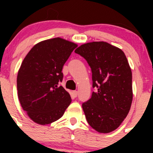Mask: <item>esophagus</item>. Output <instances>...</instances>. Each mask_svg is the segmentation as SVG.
Returning a JSON list of instances; mask_svg holds the SVG:
<instances>
[{"label": "esophagus", "instance_id": "1", "mask_svg": "<svg viewBox=\"0 0 153 153\" xmlns=\"http://www.w3.org/2000/svg\"><path fill=\"white\" fill-rule=\"evenodd\" d=\"M72 94H73L74 96L77 97V95H78V92H77V91H73V92H72Z\"/></svg>", "mask_w": 153, "mask_h": 153}]
</instances>
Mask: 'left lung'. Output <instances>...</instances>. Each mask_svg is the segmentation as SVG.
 <instances>
[{
	"instance_id": "obj_1",
	"label": "left lung",
	"mask_w": 153,
	"mask_h": 153,
	"mask_svg": "<svg viewBox=\"0 0 153 153\" xmlns=\"http://www.w3.org/2000/svg\"><path fill=\"white\" fill-rule=\"evenodd\" d=\"M75 52L87 61L92 86L96 87L82 104L86 121L97 132H112L124 121L132 104V70L127 58L121 49L104 41L82 44Z\"/></svg>"
}]
</instances>
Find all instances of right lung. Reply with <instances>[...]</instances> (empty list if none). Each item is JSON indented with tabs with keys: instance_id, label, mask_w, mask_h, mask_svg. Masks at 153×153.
<instances>
[{
	"instance_id": "obj_1",
	"label": "right lung",
	"mask_w": 153,
	"mask_h": 153,
	"mask_svg": "<svg viewBox=\"0 0 153 153\" xmlns=\"http://www.w3.org/2000/svg\"><path fill=\"white\" fill-rule=\"evenodd\" d=\"M77 47L64 38H52L35 44L24 58L17 77L18 96L36 124L56 121L70 104V95L58 84L63 79V67Z\"/></svg>"
}]
</instances>
